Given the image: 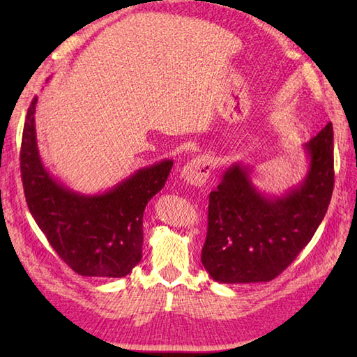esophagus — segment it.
I'll return each mask as SVG.
<instances>
[{"label": "esophagus", "mask_w": 357, "mask_h": 357, "mask_svg": "<svg viewBox=\"0 0 357 357\" xmlns=\"http://www.w3.org/2000/svg\"><path fill=\"white\" fill-rule=\"evenodd\" d=\"M211 169H213L211 159L206 155H199L183 167V170H181V178H183L184 183L188 185L201 187L207 183Z\"/></svg>", "instance_id": "esophagus-1"}]
</instances>
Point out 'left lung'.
Instances as JSON below:
<instances>
[{
  "label": "left lung",
  "mask_w": 357,
  "mask_h": 357,
  "mask_svg": "<svg viewBox=\"0 0 357 357\" xmlns=\"http://www.w3.org/2000/svg\"><path fill=\"white\" fill-rule=\"evenodd\" d=\"M307 178L284 196L256 190L252 169L233 164L210 193L201 261L218 282H268L301 253L327 213L335 185L333 126L305 144Z\"/></svg>",
  "instance_id": "left-lung-1"
}]
</instances>
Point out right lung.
<instances>
[{
  "label": "right lung",
  "mask_w": 357,
  "mask_h": 357,
  "mask_svg": "<svg viewBox=\"0 0 357 357\" xmlns=\"http://www.w3.org/2000/svg\"><path fill=\"white\" fill-rule=\"evenodd\" d=\"M22 130L20 167L26 202L49 244L81 276L123 278L142 257V216L161 192L173 161L146 167L101 195H81L58 184L36 147L35 105Z\"/></svg>",
  "instance_id": "right-lung-1"
}]
</instances>
